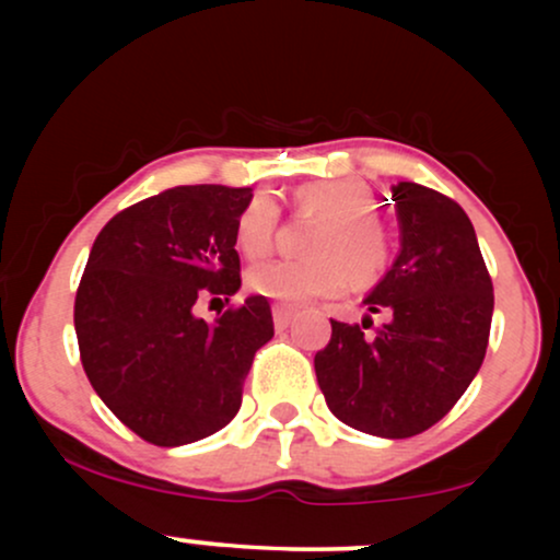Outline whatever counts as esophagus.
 Wrapping results in <instances>:
<instances>
[{"instance_id": "34e87169", "label": "esophagus", "mask_w": 560, "mask_h": 560, "mask_svg": "<svg viewBox=\"0 0 560 560\" xmlns=\"http://www.w3.org/2000/svg\"><path fill=\"white\" fill-rule=\"evenodd\" d=\"M292 318H294L292 307L273 305V324H276V329H287V326L292 324Z\"/></svg>"}]
</instances>
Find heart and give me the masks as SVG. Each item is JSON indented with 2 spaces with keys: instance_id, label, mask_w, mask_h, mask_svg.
<instances>
[{
  "instance_id": "b5f03b06",
  "label": "heart",
  "mask_w": 560,
  "mask_h": 560,
  "mask_svg": "<svg viewBox=\"0 0 560 560\" xmlns=\"http://www.w3.org/2000/svg\"><path fill=\"white\" fill-rule=\"evenodd\" d=\"M294 205L324 215L313 236L316 258H276L249 268L247 284L255 294L302 305L313 298L339 294L350 284H371L389 262V236L374 208L376 197L361 178H320L294 191ZM279 210L268 195L249 199L236 221V247L247 258L271 249Z\"/></svg>"
}]
</instances>
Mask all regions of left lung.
I'll use <instances>...</instances> for the list:
<instances>
[{"instance_id":"obj_1","label":"left lung","mask_w":560,"mask_h":560,"mask_svg":"<svg viewBox=\"0 0 560 560\" xmlns=\"http://www.w3.org/2000/svg\"><path fill=\"white\" fill-rule=\"evenodd\" d=\"M400 253L363 302L387 320H331L316 355L318 387L339 421L405 440L427 432L477 376L492 324V281L458 202L413 182L392 186Z\"/></svg>"}]
</instances>
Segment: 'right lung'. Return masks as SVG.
I'll use <instances>...</instances> for the list:
<instances>
[{
    "label": "right lung",
    "instance_id": "add662e5",
    "mask_svg": "<svg viewBox=\"0 0 560 560\" xmlns=\"http://www.w3.org/2000/svg\"><path fill=\"white\" fill-rule=\"evenodd\" d=\"M249 199L247 186H173L110 218L89 253L73 313L83 371L152 445H189L226 427L255 352L273 337L262 294L210 324L195 316L202 294L240 292L234 234Z\"/></svg>",
    "mask_w": 560,
    "mask_h": 560
}]
</instances>
